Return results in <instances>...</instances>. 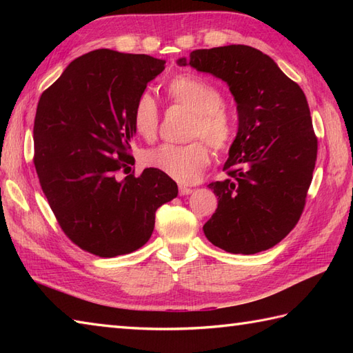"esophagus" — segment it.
I'll use <instances>...</instances> for the list:
<instances>
[{"label":"esophagus","instance_id":"34e87169","mask_svg":"<svg viewBox=\"0 0 353 353\" xmlns=\"http://www.w3.org/2000/svg\"><path fill=\"white\" fill-rule=\"evenodd\" d=\"M192 188H188V186H185V185H181L179 186V194H181V196H190V194H192Z\"/></svg>","mask_w":353,"mask_h":353}]
</instances>
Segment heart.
I'll return each instance as SVG.
<instances>
[{
  "label": "heart",
  "mask_w": 353,
  "mask_h": 353,
  "mask_svg": "<svg viewBox=\"0 0 353 353\" xmlns=\"http://www.w3.org/2000/svg\"><path fill=\"white\" fill-rule=\"evenodd\" d=\"M170 99L192 114L188 137L203 138L215 152H226L235 137L232 118L223 108V95L209 81L182 74L167 85ZM132 125L142 139L153 141L159 129V108L154 97L142 92L132 109ZM211 161L203 141L162 144L144 154V163L181 183H194Z\"/></svg>",
  "instance_id": "1"
}]
</instances>
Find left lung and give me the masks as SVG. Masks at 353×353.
I'll list each match as a JSON object with an SVG mask.
<instances>
[{"mask_svg":"<svg viewBox=\"0 0 353 353\" xmlns=\"http://www.w3.org/2000/svg\"><path fill=\"white\" fill-rule=\"evenodd\" d=\"M177 65L226 81L236 101L238 132L223 167L229 177L208 185L219 206L205 235L229 253L267 250L297 224L312 181L317 138L306 97L247 45L196 50Z\"/></svg>","mask_w":353,"mask_h":353,"instance_id":"8db88e82","label":"left lung"}]
</instances>
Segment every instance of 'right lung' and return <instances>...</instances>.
Here are the masks:
<instances>
[{
    "label": "right lung",
    "instance_id": "1",
    "mask_svg": "<svg viewBox=\"0 0 353 353\" xmlns=\"http://www.w3.org/2000/svg\"><path fill=\"white\" fill-rule=\"evenodd\" d=\"M165 61L95 50L77 57L37 103L34 167L62 230L101 258L138 250L154 229L157 208L177 197V185L134 163L132 109Z\"/></svg>",
    "mask_w": 353,
    "mask_h": 353
}]
</instances>
